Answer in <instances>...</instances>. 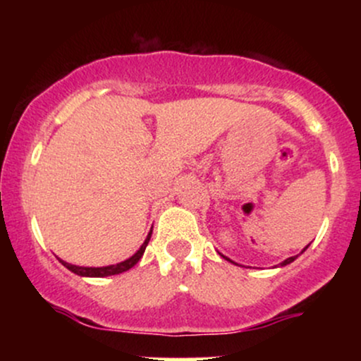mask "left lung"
Instances as JSON below:
<instances>
[{"mask_svg": "<svg viewBox=\"0 0 361 361\" xmlns=\"http://www.w3.org/2000/svg\"><path fill=\"white\" fill-rule=\"evenodd\" d=\"M307 247H309V244H307V246L304 247V250H302V252H304L305 250H307ZM221 256H222L224 259H227V261H231V263H234V261L227 258V256H224V255H221ZM297 256H299V255H297ZM297 256H290V258H287V259H285V261H281V263H280V267H285V264H290V263H292V261H295V259H297ZM234 264H235V263H234Z\"/></svg>", "mask_w": 361, "mask_h": 361, "instance_id": "obj_1", "label": "left lung"}]
</instances>
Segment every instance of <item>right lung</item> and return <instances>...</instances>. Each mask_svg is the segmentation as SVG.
<instances>
[{
    "label": "right lung",
    "mask_w": 361,
    "mask_h": 361,
    "mask_svg": "<svg viewBox=\"0 0 361 361\" xmlns=\"http://www.w3.org/2000/svg\"><path fill=\"white\" fill-rule=\"evenodd\" d=\"M151 234H152V229L151 233L147 234L146 241L142 243V246L139 247V251L135 252V255H132L130 258L122 261V263H117V264H110V267H76V264H71V263H66V261L59 259L62 264H64L66 268H68L69 271L76 273V275L80 276H93V279H103V276H111V275H118V273H123L127 270H130L134 264H137V261L142 258L144 251H146V246L149 243V239H151Z\"/></svg>",
    "instance_id": "obj_1"
}]
</instances>
